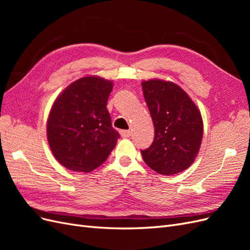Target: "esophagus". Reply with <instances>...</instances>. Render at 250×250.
Returning a JSON list of instances; mask_svg holds the SVG:
<instances>
[{
  "label": "esophagus",
  "instance_id": "34e87169",
  "mask_svg": "<svg viewBox=\"0 0 250 250\" xmlns=\"http://www.w3.org/2000/svg\"><path fill=\"white\" fill-rule=\"evenodd\" d=\"M120 134L122 138H129V137H131V131L130 130H121Z\"/></svg>",
  "mask_w": 250,
  "mask_h": 250
}]
</instances>
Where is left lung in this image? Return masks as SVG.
I'll return each mask as SVG.
<instances>
[{"mask_svg":"<svg viewBox=\"0 0 250 250\" xmlns=\"http://www.w3.org/2000/svg\"><path fill=\"white\" fill-rule=\"evenodd\" d=\"M142 87L155 132L151 146L141 150L144 162L163 175L183 172L199 152L203 135L200 111L185 90L171 81H143Z\"/></svg>","mask_w":250,"mask_h":250,"instance_id":"obj_1","label":"left lung"}]
</instances>
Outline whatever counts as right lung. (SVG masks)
<instances>
[{"label":"right lung","instance_id":"right-lung-1","mask_svg":"<svg viewBox=\"0 0 250 250\" xmlns=\"http://www.w3.org/2000/svg\"><path fill=\"white\" fill-rule=\"evenodd\" d=\"M113 83L97 76L80 78L53 103L47 138L53 155L75 172H92L107 160L120 138L106 108Z\"/></svg>","mask_w":250,"mask_h":250}]
</instances>
